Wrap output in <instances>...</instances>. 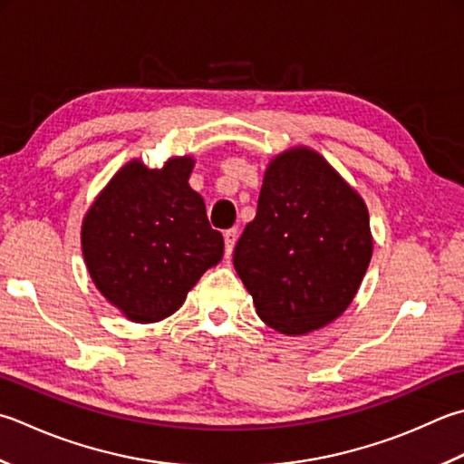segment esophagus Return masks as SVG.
<instances>
[{
  "label": "esophagus",
  "instance_id": "34e87169",
  "mask_svg": "<svg viewBox=\"0 0 464 464\" xmlns=\"http://www.w3.org/2000/svg\"><path fill=\"white\" fill-rule=\"evenodd\" d=\"M223 239H225V256L231 257L233 247H235V241H237V229H227L223 233Z\"/></svg>",
  "mask_w": 464,
  "mask_h": 464
}]
</instances>
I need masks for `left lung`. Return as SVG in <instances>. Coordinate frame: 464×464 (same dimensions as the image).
Returning <instances> with one entry per match:
<instances>
[{"mask_svg": "<svg viewBox=\"0 0 464 464\" xmlns=\"http://www.w3.org/2000/svg\"><path fill=\"white\" fill-rule=\"evenodd\" d=\"M372 249L362 195L320 152L292 147L266 169L233 266L269 328L305 335L348 310Z\"/></svg>", "mask_w": 464, "mask_h": 464, "instance_id": "1", "label": "left lung"}]
</instances>
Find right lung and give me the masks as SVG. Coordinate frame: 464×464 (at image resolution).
I'll return each instance as SVG.
<instances>
[{"label":"right lung","mask_w":464,"mask_h":464,"mask_svg":"<svg viewBox=\"0 0 464 464\" xmlns=\"http://www.w3.org/2000/svg\"><path fill=\"white\" fill-rule=\"evenodd\" d=\"M193 157L160 169L126 162L82 221V256L98 292L136 324L175 314L208 267L223 257L203 197L190 188Z\"/></svg>","instance_id":"obj_1"}]
</instances>
